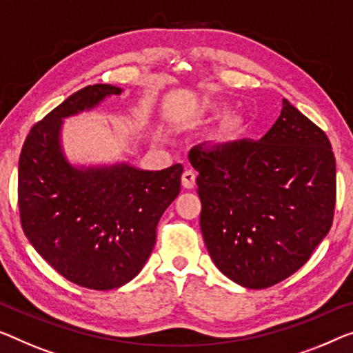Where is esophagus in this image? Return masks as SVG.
I'll list each match as a JSON object with an SVG mask.
<instances>
[{
    "mask_svg": "<svg viewBox=\"0 0 353 353\" xmlns=\"http://www.w3.org/2000/svg\"><path fill=\"white\" fill-rule=\"evenodd\" d=\"M194 179H196V174L192 168H187L182 174V185L185 188H193L194 187Z\"/></svg>",
    "mask_w": 353,
    "mask_h": 353,
    "instance_id": "esophagus-1",
    "label": "esophagus"
}]
</instances>
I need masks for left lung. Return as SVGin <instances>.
Masks as SVG:
<instances>
[{"mask_svg": "<svg viewBox=\"0 0 353 353\" xmlns=\"http://www.w3.org/2000/svg\"><path fill=\"white\" fill-rule=\"evenodd\" d=\"M199 225L214 265L239 285L268 288L296 272L328 234L336 160L328 136L282 101L260 141L194 145Z\"/></svg>", "mask_w": 353, "mask_h": 353, "instance_id": "8db88e82", "label": "left lung"}]
</instances>
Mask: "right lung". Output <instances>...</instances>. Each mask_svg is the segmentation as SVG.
<instances>
[{
	"mask_svg": "<svg viewBox=\"0 0 353 353\" xmlns=\"http://www.w3.org/2000/svg\"><path fill=\"white\" fill-rule=\"evenodd\" d=\"M120 93L109 83L72 93L33 125L19 159L25 236L59 274L92 290H112L139 274L159 220L181 192V163L161 171L126 163L79 170L65 159L61 120Z\"/></svg>",
	"mask_w": 353,
	"mask_h": 353,
	"instance_id": "1",
	"label": "right lung"
}]
</instances>
